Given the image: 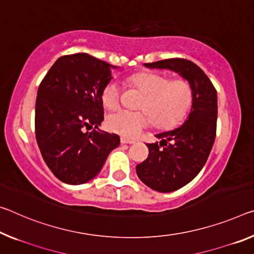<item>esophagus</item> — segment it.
I'll list each match as a JSON object with an SVG mask.
<instances>
[{"mask_svg":"<svg viewBox=\"0 0 254 254\" xmlns=\"http://www.w3.org/2000/svg\"><path fill=\"white\" fill-rule=\"evenodd\" d=\"M121 143L122 144H133L134 141H132V140H128L126 138H121Z\"/></svg>","mask_w":254,"mask_h":254,"instance_id":"34e87169","label":"esophagus"}]
</instances>
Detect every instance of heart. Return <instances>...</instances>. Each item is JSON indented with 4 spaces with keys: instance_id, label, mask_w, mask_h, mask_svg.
<instances>
[{
    "instance_id": "obj_1",
    "label": "heart",
    "mask_w": 254,
    "mask_h": 254,
    "mask_svg": "<svg viewBox=\"0 0 254 254\" xmlns=\"http://www.w3.org/2000/svg\"><path fill=\"white\" fill-rule=\"evenodd\" d=\"M128 81L143 94L140 103L142 111L120 110L112 113L106 119V127L111 132L133 139L150 122L159 128L176 127L191 110L193 91L183 79L170 81L166 75L144 71L130 76ZM102 103L108 110L119 106L120 86L114 80L104 87Z\"/></svg>"
}]
</instances>
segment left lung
Segmentation results:
<instances>
[{"label":"left lung","mask_w":254,"mask_h":254,"mask_svg":"<svg viewBox=\"0 0 254 254\" xmlns=\"http://www.w3.org/2000/svg\"><path fill=\"white\" fill-rule=\"evenodd\" d=\"M143 65L176 72L193 91V104L184 123L155 134L159 143H148V158L135 167L147 187L173 192L190 183L207 162L216 136L217 91L206 73L189 60L168 59Z\"/></svg>","instance_id":"left-lung-1"}]
</instances>
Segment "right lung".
Here are the masks:
<instances>
[{
  "mask_svg": "<svg viewBox=\"0 0 254 254\" xmlns=\"http://www.w3.org/2000/svg\"><path fill=\"white\" fill-rule=\"evenodd\" d=\"M118 66L87 53L61 56L39 84L35 130L39 150L60 181L87 183L102 170L120 136L99 130L102 91ZM95 126L91 132L84 127Z\"/></svg>",
  "mask_w": 254,
  "mask_h": 254,
  "instance_id": "add662e5",
  "label": "right lung"
}]
</instances>
